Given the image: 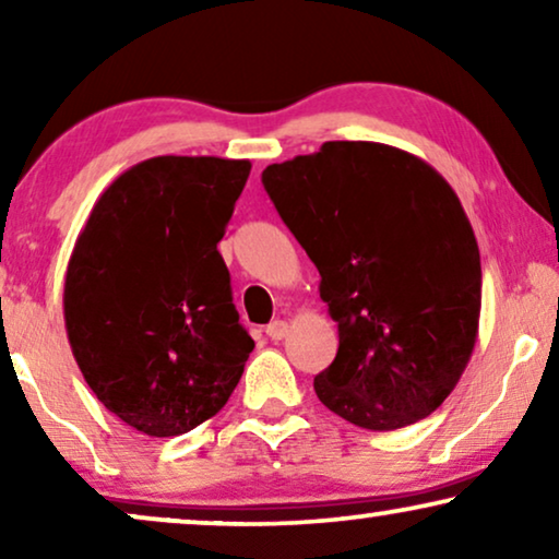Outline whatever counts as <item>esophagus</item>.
Segmentation results:
<instances>
[{"label": "esophagus", "instance_id": "1", "mask_svg": "<svg viewBox=\"0 0 559 559\" xmlns=\"http://www.w3.org/2000/svg\"><path fill=\"white\" fill-rule=\"evenodd\" d=\"M287 333H289L287 320H272V323L266 325V335H270L272 341H282Z\"/></svg>", "mask_w": 559, "mask_h": 559}]
</instances>
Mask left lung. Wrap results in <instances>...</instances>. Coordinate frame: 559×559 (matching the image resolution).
Returning a JSON list of instances; mask_svg holds the SVG:
<instances>
[{
	"instance_id": "8db88e82",
	"label": "left lung",
	"mask_w": 559,
	"mask_h": 559,
	"mask_svg": "<svg viewBox=\"0 0 559 559\" xmlns=\"http://www.w3.org/2000/svg\"><path fill=\"white\" fill-rule=\"evenodd\" d=\"M262 182L338 323L318 400L377 432L432 415L471 361L480 318L478 241L455 190L379 142H325L270 165Z\"/></svg>"
}]
</instances>
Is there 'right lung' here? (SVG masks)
Here are the masks:
<instances>
[{
	"label": "right lung",
	"mask_w": 559,
	"mask_h": 559,
	"mask_svg": "<svg viewBox=\"0 0 559 559\" xmlns=\"http://www.w3.org/2000/svg\"><path fill=\"white\" fill-rule=\"evenodd\" d=\"M249 159L163 155L98 198L66 272L63 316L96 400L150 438L211 419L254 341L239 323L218 241Z\"/></svg>",
	"instance_id": "obj_1"
}]
</instances>
